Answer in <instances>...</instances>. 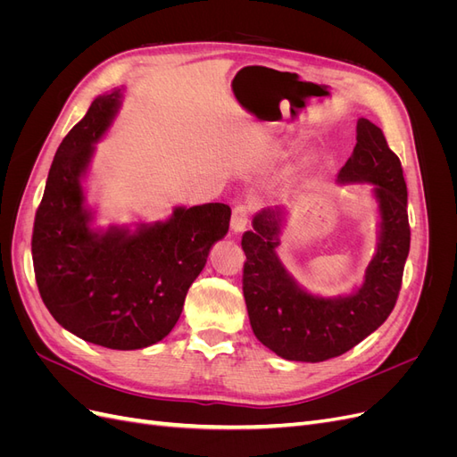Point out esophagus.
<instances>
[{"instance_id":"obj_1","label":"esophagus","mask_w":457,"mask_h":457,"mask_svg":"<svg viewBox=\"0 0 457 457\" xmlns=\"http://www.w3.org/2000/svg\"><path fill=\"white\" fill-rule=\"evenodd\" d=\"M250 217H252V207L240 204L232 210V217H230V227L234 232H242L247 223H250Z\"/></svg>"}]
</instances>
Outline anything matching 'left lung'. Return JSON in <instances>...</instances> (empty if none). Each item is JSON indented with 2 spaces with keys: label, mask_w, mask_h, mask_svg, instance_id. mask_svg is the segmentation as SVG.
Instances as JSON below:
<instances>
[{
  "label": "left lung",
  "mask_w": 457,
  "mask_h": 457,
  "mask_svg": "<svg viewBox=\"0 0 457 457\" xmlns=\"http://www.w3.org/2000/svg\"><path fill=\"white\" fill-rule=\"evenodd\" d=\"M341 183H373L381 212L378 253L356 294L314 297L289 278L276 257L280 210H265L242 237V289L255 337L286 361L322 362L351 351L393 312L410 252L408 190L398 156L383 131L366 118L356 121V146L339 171Z\"/></svg>",
  "instance_id": "1"
}]
</instances>
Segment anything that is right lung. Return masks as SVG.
Here are the masks:
<instances>
[{
  "label": "right lung",
  "instance_id": "add662e5",
  "mask_svg": "<svg viewBox=\"0 0 457 457\" xmlns=\"http://www.w3.org/2000/svg\"><path fill=\"white\" fill-rule=\"evenodd\" d=\"M118 99V91L95 99L62 139L36 212L32 261L39 295L54 320L84 341L133 351L173 329L212 245L228 232L230 207H177L170 220L137 234L110 228L99 237L89 230L81 175Z\"/></svg>",
  "mask_w": 457,
  "mask_h": 457
}]
</instances>
